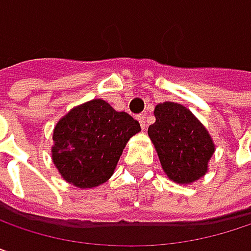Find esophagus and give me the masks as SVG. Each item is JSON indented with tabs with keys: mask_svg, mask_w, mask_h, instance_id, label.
I'll use <instances>...</instances> for the list:
<instances>
[{
	"mask_svg": "<svg viewBox=\"0 0 251 251\" xmlns=\"http://www.w3.org/2000/svg\"><path fill=\"white\" fill-rule=\"evenodd\" d=\"M136 119H138V122H139V125H141V127H142V129H145V127H147V122H145V115H139V116H138Z\"/></svg>",
	"mask_w": 251,
	"mask_h": 251,
	"instance_id": "34e87169",
	"label": "esophagus"
}]
</instances>
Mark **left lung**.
I'll return each mask as SVG.
<instances>
[{
  "mask_svg": "<svg viewBox=\"0 0 251 251\" xmlns=\"http://www.w3.org/2000/svg\"><path fill=\"white\" fill-rule=\"evenodd\" d=\"M154 116L148 136L167 177L178 184H190L206 175L215 144L202 122L173 101L157 104Z\"/></svg>",
  "mask_w": 251,
  "mask_h": 251,
  "instance_id": "left-lung-1",
  "label": "left lung"
}]
</instances>
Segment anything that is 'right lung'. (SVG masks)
I'll return each mask as SVG.
<instances>
[{
    "instance_id": "add662e5",
    "label": "right lung",
    "mask_w": 251,
    "mask_h": 251,
    "mask_svg": "<svg viewBox=\"0 0 251 251\" xmlns=\"http://www.w3.org/2000/svg\"><path fill=\"white\" fill-rule=\"evenodd\" d=\"M139 130L130 115L93 99L73 107L55 125L52 161L70 184L97 187L115 173L127 141Z\"/></svg>"
}]
</instances>
